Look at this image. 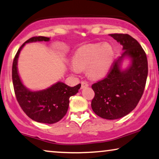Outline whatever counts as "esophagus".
Returning a JSON list of instances; mask_svg holds the SVG:
<instances>
[{
	"mask_svg": "<svg viewBox=\"0 0 159 159\" xmlns=\"http://www.w3.org/2000/svg\"><path fill=\"white\" fill-rule=\"evenodd\" d=\"M89 85V84L87 81H81V89H84V88L88 87Z\"/></svg>",
	"mask_w": 159,
	"mask_h": 159,
	"instance_id": "34e87169",
	"label": "esophagus"
}]
</instances>
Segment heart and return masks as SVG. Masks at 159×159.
I'll return each instance as SVG.
<instances>
[{
    "label": "heart",
    "instance_id": "1",
    "mask_svg": "<svg viewBox=\"0 0 159 159\" xmlns=\"http://www.w3.org/2000/svg\"><path fill=\"white\" fill-rule=\"evenodd\" d=\"M114 49L108 43H95L83 46L73 58L70 69L75 74L87 69L91 77L100 78L107 74L114 59Z\"/></svg>",
    "mask_w": 159,
    "mask_h": 159
}]
</instances>
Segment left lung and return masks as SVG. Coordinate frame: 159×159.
Returning <instances> with one entry per match:
<instances>
[{"instance_id": "8db88e82", "label": "left lung", "mask_w": 159, "mask_h": 159, "mask_svg": "<svg viewBox=\"0 0 159 159\" xmlns=\"http://www.w3.org/2000/svg\"><path fill=\"white\" fill-rule=\"evenodd\" d=\"M125 50L115 59L104 79L92 85L95 96L91 107L95 114L107 120L119 119L129 114L142 98L148 75L147 54L139 43L127 34H111ZM131 57L132 65L121 72L119 66L123 58Z\"/></svg>"}]
</instances>
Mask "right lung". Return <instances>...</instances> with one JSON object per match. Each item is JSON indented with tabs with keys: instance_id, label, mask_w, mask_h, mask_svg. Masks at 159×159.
<instances>
[{
	"instance_id": "1",
	"label": "right lung",
	"mask_w": 159,
	"mask_h": 159,
	"mask_svg": "<svg viewBox=\"0 0 159 159\" xmlns=\"http://www.w3.org/2000/svg\"><path fill=\"white\" fill-rule=\"evenodd\" d=\"M49 40V37L36 36L31 37L22 44L14 57L12 79L16 99L25 114L36 122L53 124L61 120L66 114L69 98L76 94L81 84L70 87L64 83L58 82L46 90L30 91L22 85L17 69V58L25 44Z\"/></svg>"
}]
</instances>
